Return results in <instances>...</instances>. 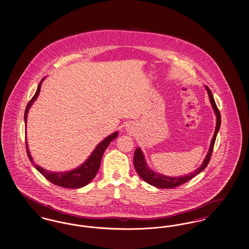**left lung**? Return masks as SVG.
Returning a JSON list of instances; mask_svg holds the SVG:
<instances>
[{
	"label": "left lung",
	"mask_w": 249,
	"mask_h": 249,
	"mask_svg": "<svg viewBox=\"0 0 249 249\" xmlns=\"http://www.w3.org/2000/svg\"><path fill=\"white\" fill-rule=\"evenodd\" d=\"M206 89L208 90L209 93V101L210 104L212 106V108L214 110V113L216 114V118H217V122H216V129L214 131V135L213 138L211 140L210 142V146H209V152L205 158V160L203 161L202 165L199 167L198 169H196L194 172L187 174L185 176H181V177H169V176H165L163 174H160L157 173L155 171H153L152 169H150L146 164V161L144 159V156L142 152V150L139 147H137V149L135 150L134 152V158H133V164H134V168L136 169L137 173L139 174L140 177L143 179L144 181H146L147 183H149L151 185L158 187V188H161V189H170V188H174L181 185L182 183L188 181L189 179L194 178L196 175L199 174L200 172H202L204 169L207 168L208 164H209V160L211 158L212 155V151H213V147L215 144V141H216V137L217 134L219 132V127H220V122H221V119H220V113L219 110L217 107V105L215 103L214 97L212 95L211 90L209 89L208 86H206Z\"/></svg>",
	"instance_id": "8db88e82"
}]
</instances>
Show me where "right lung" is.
<instances>
[{
    "label": "right lung",
    "mask_w": 249,
    "mask_h": 249,
    "mask_svg": "<svg viewBox=\"0 0 249 249\" xmlns=\"http://www.w3.org/2000/svg\"><path fill=\"white\" fill-rule=\"evenodd\" d=\"M43 80H44V78L40 80L34 96L31 98V100L29 102V104L27 105V107L25 110V116H24L25 123H27L28 113H29L30 107L32 106L34 101L37 99V97L39 96L40 86H41V83H42ZM118 134H119V132L116 131V132L110 134L109 136H107L106 139L103 140L99 144L95 147V149L93 150V152L90 154L88 160H86L82 165H80V167H78L75 169H72L70 171L52 172V171H48L46 169H42L37 164H34V161H33V159L30 155V150L28 147V142L26 141L27 154H28V157L31 161V163L34 165L36 169L40 173H41L46 179L50 180L52 183L61 186V187H64V188H69V189L81 188V187L87 185L92 179H94L95 175L97 174V172L99 170L101 160H102V157H103V154H104L105 150L107 149V146L109 145L110 142H112L113 140L116 139L118 137Z\"/></svg>",
    "instance_id": "right-lung-1"
}]
</instances>
